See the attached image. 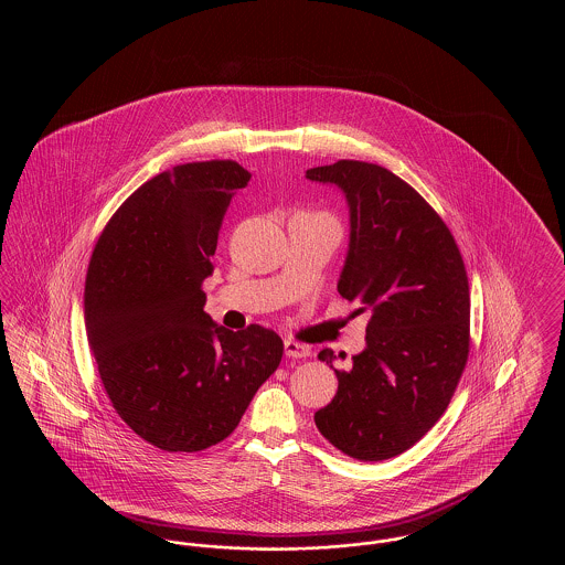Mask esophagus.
Segmentation results:
<instances>
[{
    "instance_id": "obj_1",
    "label": "esophagus",
    "mask_w": 565,
    "mask_h": 565,
    "mask_svg": "<svg viewBox=\"0 0 565 565\" xmlns=\"http://www.w3.org/2000/svg\"><path fill=\"white\" fill-rule=\"evenodd\" d=\"M284 351H286V355L288 358H307V355H311V350L307 348V345H302V343H296V341H286L284 343Z\"/></svg>"
}]
</instances>
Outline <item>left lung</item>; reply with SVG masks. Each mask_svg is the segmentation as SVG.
<instances>
[{"instance_id": "8db88e82", "label": "left lung", "mask_w": 565, "mask_h": 565, "mask_svg": "<svg viewBox=\"0 0 565 565\" xmlns=\"http://www.w3.org/2000/svg\"><path fill=\"white\" fill-rule=\"evenodd\" d=\"M350 205V249L339 295L371 313L366 348L337 371L332 403L316 413L345 456L381 461L411 449L454 398L470 351L468 275L456 239L426 199L373 162L307 169ZM332 366V350L320 351Z\"/></svg>"}]
</instances>
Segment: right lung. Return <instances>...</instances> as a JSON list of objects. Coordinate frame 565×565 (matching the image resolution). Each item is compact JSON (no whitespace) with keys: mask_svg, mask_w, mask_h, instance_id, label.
Segmentation results:
<instances>
[{"mask_svg":"<svg viewBox=\"0 0 565 565\" xmlns=\"http://www.w3.org/2000/svg\"><path fill=\"white\" fill-rule=\"evenodd\" d=\"M249 173L235 161L178 164L109 217L84 286V323L109 403L162 451L224 440L284 355L263 326L233 332L203 311L217 231Z\"/></svg>","mask_w":565,"mask_h":565,"instance_id":"add662e5","label":"right lung"}]
</instances>
